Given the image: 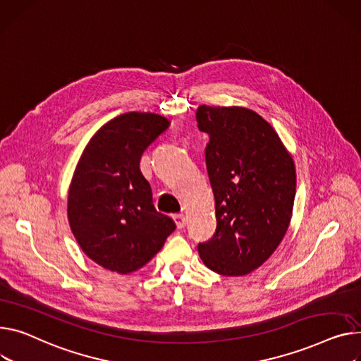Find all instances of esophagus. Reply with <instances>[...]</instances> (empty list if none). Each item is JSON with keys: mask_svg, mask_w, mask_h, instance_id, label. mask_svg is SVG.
<instances>
[{"mask_svg": "<svg viewBox=\"0 0 361 361\" xmlns=\"http://www.w3.org/2000/svg\"><path fill=\"white\" fill-rule=\"evenodd\" d=\"M173 219H174V222H176V225H177V229H183L184 226H185V218H184V214H174L173 216Z\"/></svg>", "mask_w": 361, "mask_h": 361, "instance_id": "obj_1", "label": "esophagus"}]
</instances>
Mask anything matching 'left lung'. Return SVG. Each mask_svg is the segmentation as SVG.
<instances>
[{
  "label": "left lung",
  "instance_id": "8db88e82",
  "mask_svg": "<svg viewBox=\"0 0 361 361\" xmlns=\"http://www.w3.org/2000/svg\"><path fill=\"white\" fill-rule=\"evenodd\" d=\"M196 118L209 135L206 166L218 222L199 255L214 273L245 276L270 258L290 225L295 162L273 126L251 109L203 104Z\"/></svg>",
  "mask_w": 361,
  "mask_h": 361
}]
</instances>
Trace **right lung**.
I'll return each mask as SVG.
<instances>
[{"label": "right lung", "mask_w": 361, "mask_h": 361, "mask_svg": "<svg viewBox=\"0 0 361 361\" xmlns=\"http://www.w3.org/2000/svg\"><path fill=\"white\" fill-rule=\"evenodd\" d=\"M170 126L155 113L129 111L90 139L68 191V221L85 255L106 270L129 274L149 262L176 229L157 212L140 157Z\"/></svg>", "instance_id": "right-lung-1"}]
</instances>
